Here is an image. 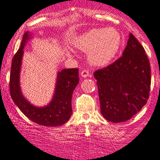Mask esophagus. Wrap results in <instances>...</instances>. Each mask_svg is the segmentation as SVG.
<instances>
[{
  "label": "esophagus",
  "mask_w": 160,
  "mask_h": 160,
  "mask_svg": "<svg viewBox=\"0 0 160 160\" xmlns=\"http://www.w3.org/2000/svg\"><path fill=\"white\" fill-rule=\"evenodd\" d=\"M81 76L83 77V78H86V77L90 76V73L87 69H84V70H82V72H81Z\"/></svg>",
  "instance_id": "34e87169"
}]
</instances>
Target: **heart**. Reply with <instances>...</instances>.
Wrapping results in <instances>:
<instances>
[{
  "label": "heart",
  "instance_id": "b5f03b06",
  "mask_svg": "<svg viewBox=\"0 0 160 160\" xmlns=\"http://www.w3.org/2000/svg\"><path fill=\"white\" fill-rule=\"evenodd\" d=\"M121 44V34L114 28L92 29L80 35L75 41V46L88 52V61L97 67L108 64L118 54Z\"/></svg>",
  "mask_w": 160,
  "mask_h": 160
}]
</instances>
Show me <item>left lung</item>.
Wrapping results in <instances>:
<instances>
[{"mask_svg":"<svg viewBox=\"0 0 160 160\" xmlns=\"http://www.w3.org/2000/svg\"><path fill=\"white\" fill-rule=\"evenodd\" d=\"M97 80L100 109L108 121L132 118L147 103L151 90L149 59L142 44L129 34L123 55L93 73Z\"/></svg>","mask_w":160,"mask_h":160,"instance_id":"obj_1","label":"left lung"}]
</instances>
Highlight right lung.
<instances>
[{
    "instance_id": "right-lung-1",
    "label": "right lung",
    "mask_w": 160,
    "mask_h": 160,
    "mask_svg": "<svg viewBox=\"0 0 160 160\" xmlns=\"http://www.w3.org/2000/svg\"><path fill=\"white\" fill-rule=\"evenodd\" d=\"M28 32L23 36L19 49L12 58L9 77V93L13 102L31 121L46 127H58L65 123L72 114V93L79 82L78 69H63L58 72L55 92L49 105L35 107L28 102L20 90L19 74L23 48L29 39Z\"/></svg>"
}]
</instances>
